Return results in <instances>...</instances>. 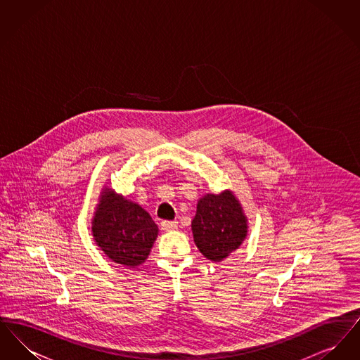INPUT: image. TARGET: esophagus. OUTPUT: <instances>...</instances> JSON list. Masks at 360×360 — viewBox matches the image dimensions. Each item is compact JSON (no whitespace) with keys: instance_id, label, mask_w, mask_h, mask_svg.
Segmentation results:
<instances>
[{"instance_id":"obj_1","label":"esophagus","mask_w":360,"mask_h":360,"mask_svg":"<svg viewBox=\"0 0 360 360\" xmlns=\"http://www.w3.org/2000/svg\"><path fill=\"white\" fill-rule=\"evenodd\" d=\"M160 228H162V231H165V232H172V231H175V229L178 228V223H176V221L165 220V221L160 223Z\"/></svg>"}]
</instances>
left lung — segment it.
I'll use <instances>...</instances> for the list:
<instances>
[{"label": "left lung", "mask_w": 360, "mask_h": 360, "mask_svg": "<svg viewBox=\"0 0 360 360\" xmlns=\"http://www.w3.org/2000/svg\"><path fill=\"white\" fill-rule=\"evenodd\" d=\"M194 243L212 262H220L238 250L247 235V219L231 191L206 194L197 204L191 221Z\"/></svg>", "instance_id": "obj_1"}]
</instances>
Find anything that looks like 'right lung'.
Masks as SVG:
<instances>
[{
	"instance_id": "right-lung-1",
	"label": "right lung",
	"mask_w": 360,
	"mask_h": 360,
	"mask_svg": "<svg viewBox=\"0 0 360 360\" xmlns=\"http://www.w3.org/2000/svg\"><path fill=\"white\" fill-rule=\"evenodd\" d=\"M91 231L106 257L129 267L147 259L158 236V225L151 216L110 188L103 190Z\"/></svg>"
}]
</instances>
